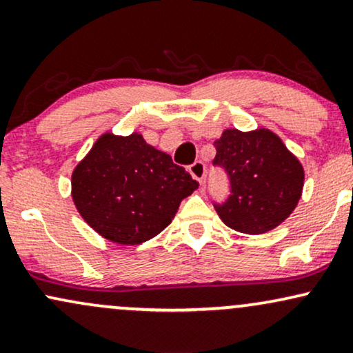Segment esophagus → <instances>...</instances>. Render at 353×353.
<instances>
[{
	"label": "esophagus",
	"mask_w": 353,
	"mask_h": 353,
	"mask_svg": "<svg viewBox=\"0 0 353 353\" xmlns=\"http://www.w3.org/2000/svg\"><path fill=\"white\" fill-rule=\"evenodd\" d=\"M189 172L192 174L194 179L202 182V181H204V177H205V164L202 163V161H196L194 164H190Z\"/></svg>",
	"instance_id": "34e87169"
}]
</instances>
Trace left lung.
Wrapping results in <instances>:
<instances>
[{"mask_svg":"<svg viewBox=\"0 0 353 353\" xmlns=\"http://www.w3.org/2000/svg\"><path fill=\"white\" fill-rule=\"evenodd\" d=\"M212 164L229 177V196L214 202L219 217L237 232L262 234L277 228L301 199L303 169L274 132L228 129L214 143Z\"/></svg>","mask_w":353,"mask_h":353,"instance_id":"obj_1","label":"left lung"}]
</instances>
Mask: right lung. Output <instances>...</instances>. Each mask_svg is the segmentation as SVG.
Listing matches in <instances>:
<instances>
[{"label":"right lung","instance_id":"obj_1","mask_svg":"<svg viewBox=\"0 0 353 353\" xmlns=\"http://www.w3.org/2000/svg\"><path fill=\"white\" fill-rule=\"evenodd\" d=\"M72 201L111 242L136 245L171 224L199 182L141 134L101 136L72 172Z\"/></svg>","mask_w":353,"mask_h":353}]
</instances>
